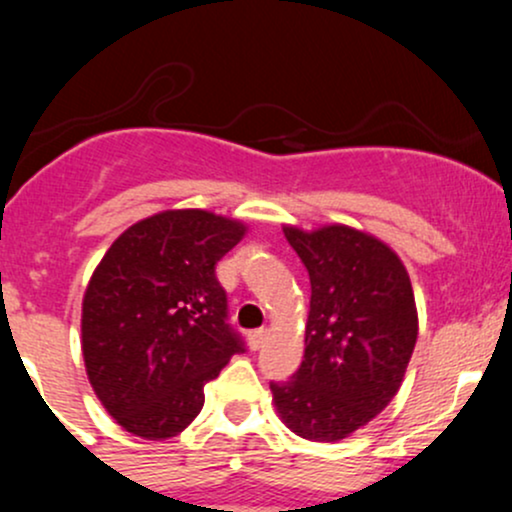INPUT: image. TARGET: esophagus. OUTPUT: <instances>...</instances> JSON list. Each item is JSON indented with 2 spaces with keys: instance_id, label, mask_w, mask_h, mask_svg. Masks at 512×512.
<instances>
[{
  "instance_id": "1",
  "label": "esophagus",
  "mask_w": 512,
  "mask_h": 512,
  "mask_svg": "<svg viewBox=\"0 0 512 512\" xmlns=\"http://www.w3.org/2000/svg\"><path fill=\"white\" fill-rule=\"evenodd\" d=\"M267 337H269V330H267V327H260V330L250 332V334H248V344H250V349H252V351L262 349L264 342H267Z\"/></svg>"
}]
</instances>
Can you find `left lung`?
Segmentation results:
<instances>
[{
	"mask_svg": "<svg viewBox=\"0 0 512 512\" xmlns=\"http://www.w3.org/2000/svg\"><path fill=\"white\" fill-rule=\"evenodd\" d=\"M310 276L301 368L272 383L276 414L313 443H339L402 387L419 337L414 289L399 255L346 223L284 226Z\"/></svg>",
	"mask_w": 512,
	"mask_h": 512,
	"instance_id": "obj_1",
	"label": "left lung"
}]
</instances>
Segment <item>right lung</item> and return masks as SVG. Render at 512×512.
<instances>
[{
  "mask_svg": "<svg viewBox=\"0 0 512 512\" xmlns=\"http://www.w3.org/2000/svg\"><path fill=\"white\" fill-rule=\"evenodd\" d=\"M245 233L243 221L214 211L166 209L132 223L93 269L81 354L103 409L132 436L185 431L204 385L243 351L214 267Z\"/></svg>",
  "mask_w": 512,
  "mask_h": 512,
  "instance_id": "1",
  "label": "right lung"
}]
</instances>
